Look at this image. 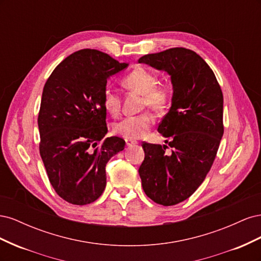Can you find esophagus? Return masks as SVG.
<instances>
[{
	"instance_id": "obj_1",
	"label": "esophagus",
	"mask_w": 261,
	"mask_h": 261,
	"mask_svg": "<svg viewBox=\"0 0 261 261\" xmlns=\"http://www.w3.org/2000/svg\"><path fill=\"white\" fill-rule=\"evenodd\" d=\"M125 141H126V146H127V147H132V146L137 144V141L134 140V139H125Z\"/></svg>"
}]
</instances>
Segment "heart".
<instances>
[{
    "mask_svg": "<svg viewBox=\"0 0 261 261\" xmlns=\"http://www.w3.org/2000/svg\"><path fill=\"white\" fill-rule=\"evenodd\" d=\"M122 85L126 89L143 94V108L163 110L167 108L171 97L170 88L164 84H158V76L143 66H136L125 75ZM103 108L112 116L121 112V100L118 93L107 88L103 91ZM155 117L152 113L144 112L138 115L127 116L114 125V133L126 139H139L146 136L154 124Z\"/></svg>",
    "mask_w": 261,
    "mask_h": 261,
    "instance_id": "1",
    "label": "heart"
}]
</instances>
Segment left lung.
<instances>
[{
    "instance_id": "1",
    "label": "left lung",
    "mask_w": 261,
    "mask_h": 261,
    "mask_svg": "<svg viewBox=\"0 0 261 261\" xmlns=\"http://www.w3.org/2000/svg\"><path fill=\"white\" fill-rule=\"evenodd\" d=\"M138 62L171 76L172 106L158 132L171 138L172 153H165V145L144 143L138 172L150 199L174 206L195 193L216 159L224 132L222 90L210 66L189 49L147 54Z\"/></svg>"
}]
</instances>
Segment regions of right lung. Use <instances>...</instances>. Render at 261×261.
<instances>
[{
  "instance_id": "add662e5",
  "label": "right lung",
  "mask_w": 261,
  "mask_h": 261,
  "mask_svg": "<svg viewBox=\"0 0 261 261\" xmlns=\"http://www.w3.org/2000/svg\"><path fill=\"white\" fill-rule=\"evenodd\" d=\"M128 66L109 54L84 49L70 54L46 81L38 115L39 150L54 191L65 201H96L107 185L106 165L125 140L103 138L108 78Z\"/></svg>"
}]
</instances>
